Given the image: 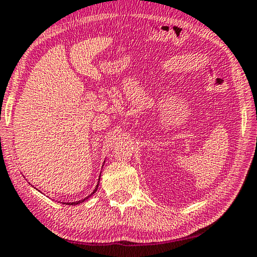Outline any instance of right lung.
Returning a JSON list of instances; mask_svg holds the SVG:
<instances>
[{
	"label": "right lung",
	"mask_w": 257,
	"mask_h": 257,
	"mask_svg": "<svg viewBox=\"0 0 257 257\" xmlns=\"http://www.w3.org/2000/svg\"><path fill=\"white\" fill-rule=\"evenodd\" d=\"M97 186H98V185H97ZM97 186H96V189H95V191L97 190ZM95 191H93V192H95ZM93 192H92V193H93ZM83 200H85V199H83ZM83 200H81V201H76V202H71V203H68V205H77V203L82 202Z\"/></svg>",
	"instance_id": "1"
}]
</instances>
